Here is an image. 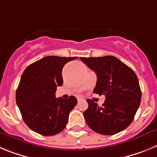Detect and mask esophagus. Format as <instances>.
I'll return each instance as SVG.
<instances>
[{
  "label": "esophagus",
  "mask_w": 157,
  "mask_h": 157,
  "mask_svg": "<svg viewBox=\"0 0 157 157\" xmlns=\"http://www.w3.org/2000/svg\"><path fill=\"white\" fill-rule=\"evenodd\" d=\"M82 100H84V98H82L81 97H77V101H78V102L81 101Z\"/></svg>",
  "instance_id": "34e87169"
}]
</instances>
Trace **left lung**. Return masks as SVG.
<instances>
[{"instance_id": "1", "label": "left lung", "mask_w": 157, "mask_h": 157, "mask_svg": "<svg viewBox=\"0 0 157 157\" xmlns=\"http://www.w3.org/2000/svg\"><path fill=\"white\" fill-rule=\"evenodd\" d=\"M97 75L93 92L105 96L101 106L87 99L84 113L87 125L101 135H112L126 129L133 121L141 102L139 82L135 72L114 56L80 58Z\"/></svg>"}]
</instances>
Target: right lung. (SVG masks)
I'll use <instances>...</instances> for the list:
<instances>
[{
	"label": "right lung",
	"instance_id": "add662e5",
	"mask_svg": "<svg viewBox=\"0 0 157 157\" xmlns=\"http://www.w3.org/2000/svg\"><path fill=\"white\" fill-rule=\"evenodd\" d=\"M77 57L46 56L27 66L21 77L15 94L24 122L32 131L44 136L60 133L77 100L56 98L58 86L63 84L62 71Z\"/></svg>",
	"mask_w": 157,
	"mask_h": 157
}]
</instances>
